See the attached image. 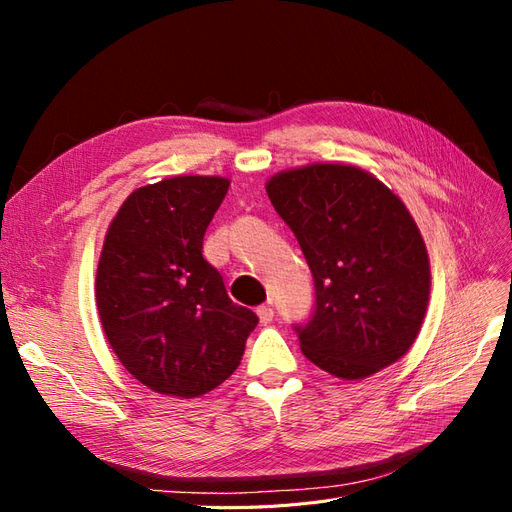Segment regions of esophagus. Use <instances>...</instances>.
<instances>
[{"label":"esophagus","mask_w":512,"mask_h":512,"mask_svg":"<svg viewBox=\"0 0 512 512\" xmlns=\"http://www.w3.org/2000/svg\"><path fill=\"white\" fill-rule=\"evenodd\" d=\"M256 314H258V318H260L262 324H269V322L273 320V307H271V305H260V307L256 309Z\"/></svg>","instance_id":"esophagus-1"}]
</instances>
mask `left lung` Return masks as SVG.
<instances>
[{
  "label": "left lung",
  "mask_w": 512,
  "mask_h": 512,
  "mask_svg": "<svg viewBox=\"0 0 512 512\" xmlns=\"http://www.w3.org/2000/svg\"><path fill=\"white\" fill-rule=\"evenodd\" d=\"M314 275L316 309L303 354L342 380H363L404 356L427 314V247L401 198L352 164H307L267 181Z\"/></svg>",
  "instance_id": "obj_1"
}]
</instances>
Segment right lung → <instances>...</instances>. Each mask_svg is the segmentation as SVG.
<instances>
[{"mask_svg": "<svg viewBox=\"0 0 512 512\" xmlns=\"http://www.w3.org/2000/svg\"><path fill=\"white\" fill-rule=\"evenodd\" d=\"M226 177L179 175L134 190L106 230L96 307L121 365L147 389L200 397L230 378L258 316L203 258Z\"/></svg>", "mask_w": 512, "mask_h": 512, "instance_id": "1", "label": "right lung"}]
</instances>
